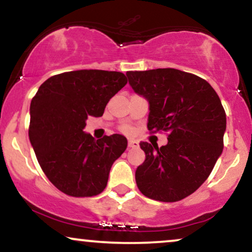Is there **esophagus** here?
I'll use <instances>...</instances> for the list:
<instances>
[{
	"label": "esophagus",
	"mask_w": 252,
	"mask_h": 252,
	"mask_svg": "<svg viewBox=\"0 0 252 252\" xmlns=\"http://www.w3.org/2000/svg\"><path fill=\"white\" fill-rule=\"evenodd\" d=\"M128 147H129V148H138L139 142L136 141V140L130 139V140H128Z\"/></svg>",
	"instance_id": "esophagus-1"
}]
</instances>
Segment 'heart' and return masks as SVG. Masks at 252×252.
<instances>
[{
    "mask_svg": "<svg viewBox=\"0 0 252 252\" xmlns=\"http://www.w3.org/2000/svg\"><path fill=\"white\" fill-rule=\"evenodd\" d=\"M125 132L128 133V132H129V128H126V129H125Z\"/></svg>",
    "mask_w": 252,
    "mask_h": 252,
    "instance_id": "obj_1",
    "label": "heart"
}]
</instances>
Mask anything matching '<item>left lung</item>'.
<instances>
[{"label": "left lung", "instance_id": "1", "mask_svg": "<svg viewBox=\"0 0 252 252\" xmlns=\"http://www.w3.org/2000/svg\"><path fill=\"white\" fill-rule=\"evenodd\" d=\"M149 103L147 127L168 132L165 146L140 142L146 159L135 171L139 190L154 200H182L200 188L223 149L226 112L211 84L174 68L127 71Z\"/></svg>", "mask_w": 252, "mask_h": 252}]
</instances>
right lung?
Returning <instances> with one entry per match:
<instances>
[{
	"instance_id": "right-lung-1",
	"label": "right lung",
	"mask_w": 252,
	"mask_h": 252,
	"mask_svg": "<svg viewBox=\"0 0 252 252\" xmlns=\"http://www.w3.org/2000/svg\"><path fill=\"white\" fill-rule=\"evenodd\" d=\"M126 83L120 71H67L45 81L32 98L29 138L44 174L63 193L93 197L106 188L127 139L113 134L94 140L83 129L88 117H102Z\"/></svg>"
}]
</instances>
